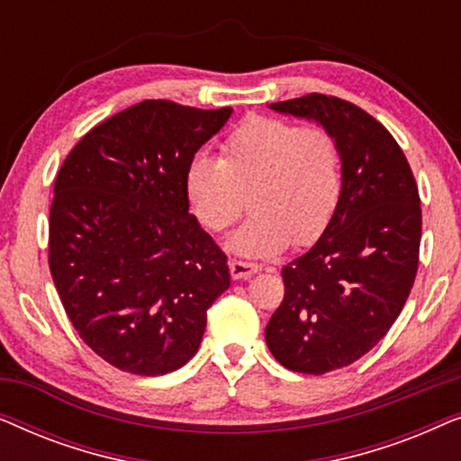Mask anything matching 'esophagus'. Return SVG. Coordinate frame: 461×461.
Listing matches in <instances>:
<instances>
[{
  "label": "esophagus",
  "mask_w": 461,
  "mask_h": 461,
  "mask_svg": "<svg viewBox=\"0 0 461 461\" xmlns=\"http://www.w3.org/2000/svg\"><path fill=\"white\" fill-rule=\"evenodd\" d=\"M229 268H230V276L235 281L248 279V276L256 275L258 270H260V267H258V264H249V262H241V260H232L229 264Z\"/></svg>",
  "instance_id": "obj_1"
}]
</instances>
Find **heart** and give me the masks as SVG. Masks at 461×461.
<instances>
[{"mask_svg": "<svg viewBox=\"0 0 461 461\" xmlns=\"http://www.w3.org/2000/svg\"><path fill=\"white\" fill-rule=\"evenodd\" d=\"M185 194L212 232L235 224L249 197L254 216L229 239V249L248 258L279 254L294 237L314 241L331 222L342 194L338 144L323 128L251 119L226 138L220 159L188 161Z\"/></svg>", "mask_w": 461, "mask_h": 461, "instance_id": "b5f03b06", "label": "heart"}]
</instances>
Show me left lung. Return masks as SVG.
<instances>
[{
  "label": "left lung",
  "instance_id": "left-lung-1",
  "mask_svg": "<svg viewBox=\"0 0 461 461\" xmlns=\"http://www.w3.org/2000/svg\"><path fill=\"white\" fill-rule=\"evenodd\" d=\"M268 109L330 131L342 161L338 210L283 268L285 298L264 333L283 367L321 375L367 355L405 306L418 273L420 193L390 131L352 103L308 94Z\"/></svg>",
  "mask_w": 461,
  "mask_h": 461
}]
</instances>
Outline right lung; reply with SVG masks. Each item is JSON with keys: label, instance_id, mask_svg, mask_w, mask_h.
<instances>
[{"label": "right lung", "instance_id": "add662e5", "mask_svg": "<svg viewBox=\"0 0 461 461\" xmlns=\"http://www.w3.org/2000/svg\"><path fill=\"white\" fill-rule=\"evenodd\" d=\"M230 115L144 100L87 131L56 176L50 273L79 338L113 367L180 369L230 287L185 194L188 161Z\"/></svg>", "mask_w": 461, "mask_h": 461}]
</instances>
